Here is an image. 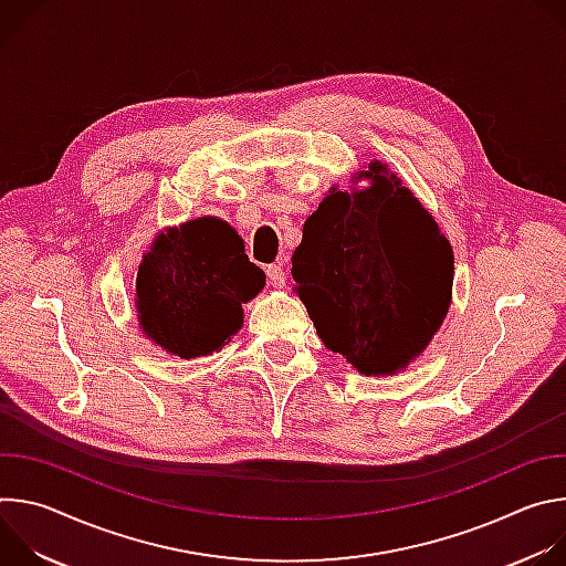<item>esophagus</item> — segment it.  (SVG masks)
I'll list each match as a JSON object with an SVG mask.
<instances>
[{"mask_svg":"<svg viewBox=\"0 0 566 566\" xmlns=\"http://www.w3.org/2000/svg\"><path fill=\"white\" fill-rule=\"evenodd\" d=\"M266 275H269V284L273 289H284L286 286V273H284V269L280 264H271L266 269Z\"/></svg>","mask_w":566,"mask_h":566,"instance_id":"obj_1","label":"esophagus"}]
</instances>
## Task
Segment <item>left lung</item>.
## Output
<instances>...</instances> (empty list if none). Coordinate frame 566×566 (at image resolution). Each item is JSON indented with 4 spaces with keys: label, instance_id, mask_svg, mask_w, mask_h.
Wrapping results in <instances>:
<instances>
[{
    "label": "left lung",
    "instance_id": "8db88e82",
    "mask_svg": "<svg viewBox=\"0 0 566 566\" xmlns=\"http://www.w3.org/2000/svg\"><path fill=\"white\" fill-rule=\"evenodd\" d=\"M332 186L304 221L291 275L317 336L365 376L417 360L452 302L448 237L410 188L380 160Z\"/></svg>",
    "mask_w": 566,
    "mask_h": 566
}]
</instances>
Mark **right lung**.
Instances as JSON below:
<instances>
[{
    "label": "right lung",
    "instance_id": "obj_1",
    "mask_svg": "<svg viewBox=\"0 0 566 566\" xmlns=\"http://www.w3.org/2000/svg\"><path fill=\"white\" fill-rule=\"evenodd\" d=\"M244 239L219 217H197L160 230L136 275L143 336L179 358L219 352L244 325V308L266 284L249 262Z\"/></svg>",
    "mask_w": 566,
    "mask_h": 566
}]
</instances>
